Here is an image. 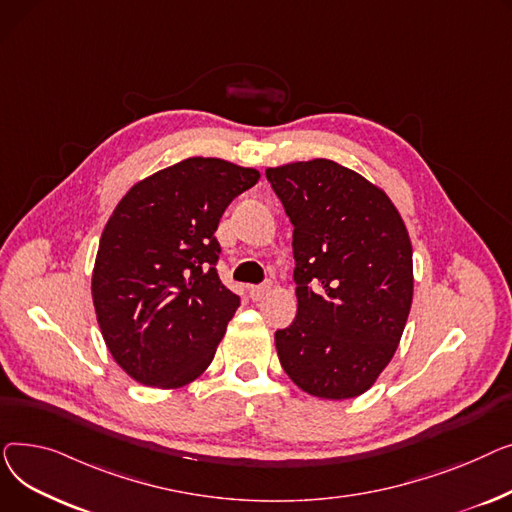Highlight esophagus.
Segmentation results:
<instances>
[{
	"label": "esophagus",
	"instance_id": "obj_1",
	"mask_svg": "<svg viewBox=\"0 0 512 512\" xmlns=\"http://www.w3.org/2000/svg\"><path fill=\"white\" fill-rule=\"evenodd\" d=\"M270 289H273V283H270V281H266V283H262V285H252V287H250V297L254 299V302H260L262 297L268 295Z\"/></svg>",
	"mask_w": 512,
	"mask_h": 512
}]
</instances>
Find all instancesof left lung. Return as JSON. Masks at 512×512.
Returning <instances> with one entry per match:
<instances>
[{"label": "left lung", "instance_id": "8db88e82", "mask_svg": "<svg viewBox=\"0 0 512 512\" xmlns=\"http://www.w3.org/2000/svg\"><path fill=\"white\" fill-rule=\"evenodd\" d=\"M293 223L295 320L275 333L279 362L304 393L364 395L393 359L413 302V248L397 206L330 159L268 167Z\"/></svg>", "mask_w": 512, "mask_h": 512}]
</instances>
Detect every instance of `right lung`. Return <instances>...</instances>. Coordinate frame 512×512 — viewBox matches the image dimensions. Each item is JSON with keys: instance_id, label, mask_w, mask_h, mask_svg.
Returning a JSON list of instances; mask_svg holds the SVG:
<instances>
[{"instance_id": "1", "label": "right lung", "mask_w": 512, "mask_h": 512, "mask_svg": "<svg viewBox=\"0 0 512 512\" xmlns=\"http://www.w3.org/2000/svg\"><path fill=\"white\" fill-rule=\"evenodd\" d=\"M254 167L190 157L136 182L103 229L90 293L105 345L130 378L182 388L213 362L239 297L219 275L215 231Z\"/></svg>"}]
</instances>
